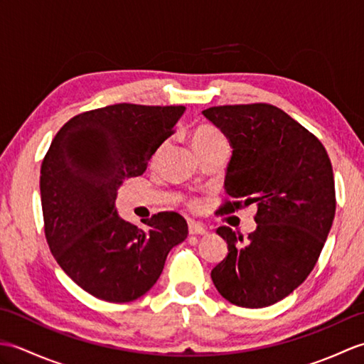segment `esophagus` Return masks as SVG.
I'll use <instances>...</instances> for the list:
<instances>
[{"label":"esophagus","instance_id":"34e87169","mask_svg":"<svg viewBox=\"0 0 364 364\" xmlns=\"http://www.w3.org/2000/svg\"><path fill=\"white\" fill-rule=\"evenodd\" d=\"M189 233L191 235H206V228L202 225V223L189 222Z\"/></svg>","mask_w":364,"mask_h":364}]
</instances>
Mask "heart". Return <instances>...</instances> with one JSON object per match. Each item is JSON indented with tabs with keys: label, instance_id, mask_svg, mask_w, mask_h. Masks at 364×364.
<instances>
[{
	"label": "heart",
	"instance_id": "b5f03b06",
	"mask_svg": "<svg viewBox=\"0 0 364 364\" xmlns=\"http://www.w3.org/2000/svg\"><path fill=\"white\" fill-rule=\"evenodd\" d=\"M220 141H225V139H223L220 131L213 125H198L192 131V145H194L196 150Z\"/></svg>",
	"mask_w": 364,
	"mask_h": 364
}]
</instances>
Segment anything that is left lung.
Listing matches in <instances>:
<instances>
[{"mask_svg": "<svg viewBox=\"0 0 364 364\" xmlns=\"http://www.w3.org/2000/svg\"><path fill=\"white\" fill-rule=\"evenodd\" d=\"M203 115L233 149L223 183L230 200L219 213L258 208L245 242L230 227L218 228L228 255L211 270L213 283L233 305H274L306 280L327 241L336 210L330 158L318 137L277 106H213Z\"/></svg>", "mask_w": 364, "mask_h": 364, "instance_id": "1", "label": "left lung"}]
</instances>
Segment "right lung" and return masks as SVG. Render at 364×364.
<instances>
[{
	"mask_svg": "<svg viewBox=\"0 0 364 364\" xmlns=\"http://www.w3.org/2000/svg\"><path fill=\"white\" fill-rule=\"evenodd\" d=\"M184 106L120 103L75 115L58 131L41 167L45 237L64 272L112 304L142 297L164 269L168 252L188 237L173 211L141 228L115 210L117 189L145 172L173 134Z\"/></svg>",
	"mask_w": 364,
	"mask_h": 364,
	"instance_id": "add662e5",
	"label": "right lung"
}]
</instances>
